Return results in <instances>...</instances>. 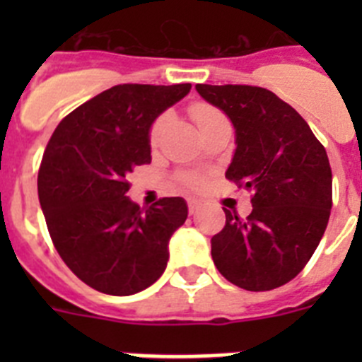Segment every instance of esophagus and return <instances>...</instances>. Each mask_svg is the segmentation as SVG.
<instances>
[{
  "label": "esophagus",
  "instance_id": "34e87169",
  "mask_svg": "<svg viewBox=\"0 0 362 362\" xmlns=\"http://www.w3.org/2000/svg\"><path fill=\"white\" fill-rule=\"evenodd\" d=\"M201 209V203L197 199H188V212L196 214Z\"/></svg>",
  "mask_w": 362,
  "mask_h": 362
}]
</instances>
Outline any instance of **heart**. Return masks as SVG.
I'll return each mask as SVG.
<instances>
[{
	"label": "heart",
	"instance_id": "b5f03b06",
	"mask_svg": "<svg viewBox=\"0 0 362 362\" xmlns=\"http://www.w3.org/2000/svg\"><path fill=\"white\" fill-rule=\"evenodd\" d=\"M190 114H192V117H194V121L197 123V127H199V130H203L206 124H210V123H214V121L223 119V117H225L219 110H217V108L210 107V105H204V103L194 105V107L190 108ZM166 121H168V116H161V117H158V119H156V123L152 124V129H150V134H148L150 145L152 146L158 145L159 137H161ZM183 183L190 188H197L201 185V179L196 177V175H187V177L183 179Z\"/></svg>",
	"mask_w": 362,
	"mask_h": 362
}]
</instances>
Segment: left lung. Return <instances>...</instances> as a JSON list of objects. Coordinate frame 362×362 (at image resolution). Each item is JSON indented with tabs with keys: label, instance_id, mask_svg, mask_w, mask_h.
<instances>
[{
	"label": "left lung",
	"instance_id": "left-lung-1",
	"mask_svg": "<svg viewBox=\"0 0 362 362\" xmlns=\"http://www.w3.org/2000/svg\"><path fill=\"white\" fill-rule=\"evenodd\" d=\"M196 90L235 129L226 179L254 194L246 219L223 209L226 223L212 238L214 264L239 288L283 286L308 263L330 219L332 168L325 146L267 88L196 85Z\"/></svg>",
	"mask_w": 362,
	"mask_h": 362
}]
</instances>
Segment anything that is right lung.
Returning a JSON list of instances; mask_svg holds the SVG:
<instances>
[{
    "label": "right lung",
    "mask_w": 362,
    "mask_h": 362,
    "mask_svg": "<svg viewBox=\"0 0 362 362\" xmlns=\"http://www.w3.org/2000/svg\"><path fill=\"white\" fill-rule=\"evenodd\" d=\"M181 85H116L57 124L37 174V196L57 254L85 284L132 296L161 277L168 241L188 216L183 197L141 210L130 172L148 165L150 127L190 92Z\"/></svg>",
    "instance_id": "obj_1"
}]
</instances>
